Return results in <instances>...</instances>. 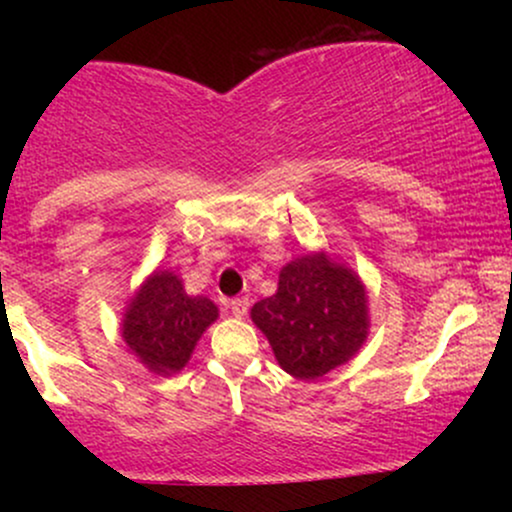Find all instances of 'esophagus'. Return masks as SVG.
I'll return each mask as SVG.
<instances>
[{"label":"esophagus","mask_w":512,"mask_h":512,"mask_svg":"<svg viewBox=\"0 0 512 512\" xmlns=\"http://www.w3.org/2000/svg\"><path fill=\"white\" fill-rule=\"evenodd\" d=\"M228 308H231V313L236 317H245L250 310V301L248 298H233V301L228 303Z\"/></svg>","instance_id":"34e87169"}]
</instances>
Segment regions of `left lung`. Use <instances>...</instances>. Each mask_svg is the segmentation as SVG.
Wrapping results in <instances>:
<instances>
[{"label":"left lung","mask_w":512,"mask_h":512,"mask_svg":"<svg viewBox=\"0 0 512 512\" xmlns=\"http://www.w3.org/2000/svg\"><path fill=\"white\" fill-rule=\"evenodd\" d=\"M366 303L358 276L317 252L281 269L274 296L252 305V322L286 373L315 380L349 361L366 342Z\"/></svg>","instance_id":"1"}]
</instances>
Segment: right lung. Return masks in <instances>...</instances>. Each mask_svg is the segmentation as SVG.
<instances>
[{"mask_svg": "<svg viewBox=\"0 0 512 512\" xmlns=\"http://www.w3.org/2000/svg\"><path fill=\"white\" fill-rule=\"evenodd\" d=\"M219 308L204 296H187L182 281L156 272L129 303L122 337L154 373H175L190 361L192 349Z\"/></svg>", "mask_w": 512, "mask_h": 512, "instance_id": "obj_1", "label": "right lung"}]
</instances>
